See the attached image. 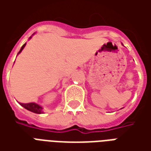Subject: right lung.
<instances>
[{
  "mask_svg": "<svg viewBox=\"0 0 151 151\" xmlns=\"http://www.w3.org/2000/svg\"><path fill=\"white\" fill-rule=\"evenodd\" d=\"M33 35H34V34H33ZM31 37H32V36H31V37L29 38V40H31ZM26 44H27V43H24V44H23V45L22 46L21 49H20V51L18 52V55L19 54V53L21 52L22 50H23V48H24L25 46H26ZM14 62H15V61H14ZM18 104L21 105L22 107H23V108H26L27 110L31 111V112H34V113H36V114L43 113V107H42V106H40V105H39L38 104H35V103H28V104H22V103H19V102H18Z\"/></svg>",
  "mask_w": 151,
  "mask_h": 151,
  "instance_id": "1",
  "label": "right lung"
}]
</instances>
